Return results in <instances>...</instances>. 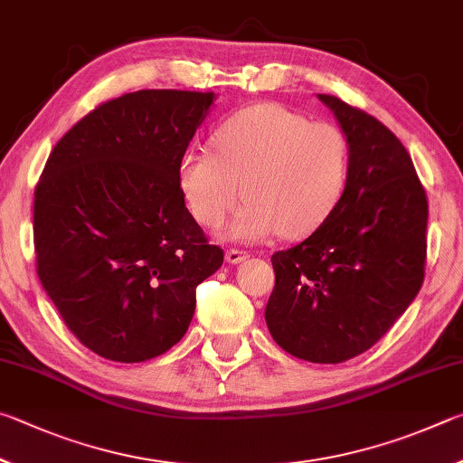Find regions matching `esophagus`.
Listing matches in <instances>:
<instances>
[{
  "instance_id": "esophagus-1",
  "label": "esophagus",
  "mask_w": 463,
  "mask_h": 463,
  "mask_svg": "<svg viewBox=\"0 0 463 463\" xmlns=\"http://www.w3.org/2000/svg\"><path fill=\"white\" fill-rule=\"evenodd\" d=\"M248 256H250V254L244 252V250L230 248V250H227V252H225V260L230 262V264H240V262H244Z\"/></svg>"
}]
</instances>
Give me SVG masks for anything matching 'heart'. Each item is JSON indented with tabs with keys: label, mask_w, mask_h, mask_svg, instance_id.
Segmentation results:
<instances>
[{
	"label": "heart",
	"mask_w": 463,
	"mask_h": 463,
	"mask_svg": "<svg viewBox=\"0 0 463 463\" xmlns=\"http://www.w3.org/2000/svg\"><path fill=\"white\" fill-rule=\"evenodd\" d=\"M213 144L215 152H183L178 186L193 217L209 230L222 225L244 194L246 205L227 233L232 240L305 238L344 197L350 144L334 124L311 121L279 103H258L227 118Z\"/></svg>",
	"instance_id": "obj_1"
}]
</instances>
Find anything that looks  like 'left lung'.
<instances>
[{
	"label": "left lung",
	"mask_w": 463,
	"mask_h": 463,
	"mask_svg": "<svg viewBox=\"0 0 463 463\" xmlns=\"http://www.w3.org/2000/svg\"><path fill=\"white\" fill-rule=\"evenodd\" d=\"M350 144L344 197L301 244L272 256L266 326L282 350L339 364L370 350L425 279L427 194L391 129L334 95H317Z\"/></svg>",
	"instance_id": "8db88e82"
}]
</instances>
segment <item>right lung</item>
Wrapping results in <instances>:
<instances>
[{"label": "right lung", "instance_id": "right-lung-1", "mask_svg": "<svg viewBox=\"0 0 463 463\" xmlns=\"http://www.w3.org/2000/svg\"><path fill=\"white\" fill-rule=\"evenodd\" d=\"M215 93L144 89L77 121L34 191L36 272L77 339L146 362L189 329L194 290L223 264L184 207L178 160Z\"/></svg>", "mask_w": 463, "mask_h": 463}]
</instances>
